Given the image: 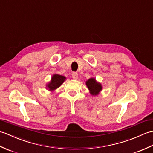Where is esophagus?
<instances>
[{
	"mask_svg": "<svg viewBox=\"0 0 153 153\" xmlns=\"http://www.w3.org/2000/svg\"><path fill=\"white\" fill-rule=\"evenodd\" d=\"M71 77H72V78L74 79H77L78 78V74L77 72H73L72 74H71Z\"/></svg>",
	"mask_w": 153,
	"mask_h": 153,
	"instance_id": "esophagus-1",
	"label": "esophagus"
}]
</instances>
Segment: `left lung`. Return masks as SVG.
<instances>
[{
    "label": "left lung",
    "instance_id": "1",
    "mask_svg": "<svg viewBox=\"0 0 153 153\" xmlns=\"http://www.w3.org/2000/svg\"><path fill=\"white\" fill-rule=\"evenodd\" d=\"M86 85L90 91V93L93 95H98L99 93L102 89V86L100 83H97L95 79L91 78L87 81Z\"/></svg>",
    "mask_w": 153,
    "mask_h": 153
}]
</instances>
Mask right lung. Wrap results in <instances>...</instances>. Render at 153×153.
Wrapping results in <instances>:
<instances>
[{
  "mask_svg": "<svg viewBox=\"0 0 153 153\" xmlns=\"http://www.w3.org/2000/svg\"><path fill=\"white\" fill-rule=\"evenodd\" d=\"M65 79H66V77L64 76L58 74H54L53 77H52L51 82L47 85L48 88L49 89L50 91H53L57 89L58 87H59L63 83Z\"/></svg>",
  "mask_w": 153,
  "mask_h": 153,
  "instance_id": "add662e5",
  "label": "right lung"
}]
</instances>
